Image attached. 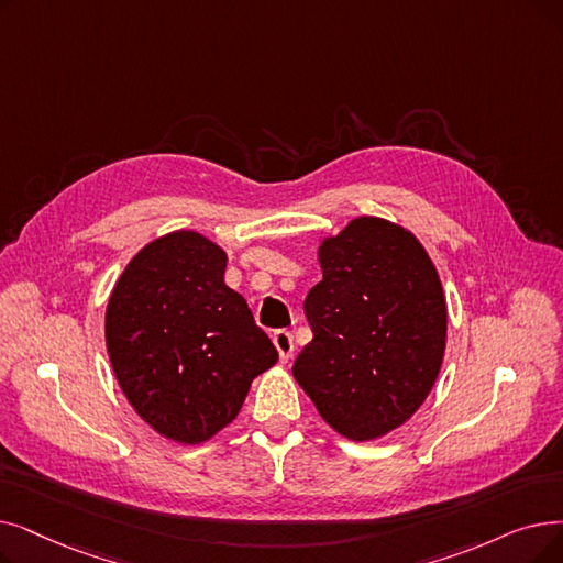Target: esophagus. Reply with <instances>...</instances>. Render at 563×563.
Wrapping results in <instances>:
<instances>
[{"instance_id": "esophagus-1", "label": "esophagus", "mask_w": 563, "mask_h": 563, "mask_svg": "<svg viewBox=\"0 0 563 563\" xmlns=\"http://www.w3.org/2000/svg\"><path fill=\"white\" fill-rule=\"evenodd\" d=\"M274 345L278 350V356L283 363H287L291 358V354H295V338H291L289 331H276L274 333Z\"/></svg>"}]
</instances>
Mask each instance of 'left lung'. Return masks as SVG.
I'll use <instances>...</instances> for the list:
<instances>
[{
  "mask_svg": "<svg viewBox=\"0 0 563 563\" xmlns=\"http://www.w3.org/2000/svg\"><path fill=\"white\" fill-rule=\"evenodd\" d=\"M317 262L322 280L303 303L312 340L291 375L340 437L373 442L419 411L442 371V280L423 243L377 216L324 236Z\"/></svg>",
  "mask_w": 563,
  "mask_h": 563,
  "instance_id": "obj_1",
  "label": "left lung"
}]
</instances>
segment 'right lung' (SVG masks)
<instances>
[{"instance_id":"1","label":"right lung","mask_w":563,"mask_h":563,"mask_svg":"<svg viewBox=\"0 0 563 563\" xmlns=\"http://www.w3.org/2000/svg\"><path fill=\"white\" fill-rule=\"evenodd\" d=\"M228 253L195 230L140 249L106 308V347L137 417L169 442L198 446L228 428L278 352L239 291Z\"/></svg>"}]
</instances>
